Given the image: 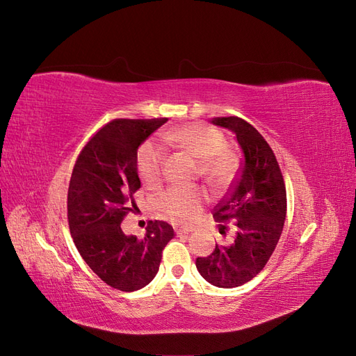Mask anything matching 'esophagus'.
I'll list each match as a JSON object with an SVG mask.
<instances>
[{
  "label": "esophagus",
  "mask_w": 356,
  "mask_h": 356,
  "mask_svg": "<svg viewBox=\"0 0 356 356\" xmlns=\"http://www.w3.org/2000/svg\"><path fill=\"white\" fill-rule=\"evenodd\" d=\"M195 230V225H190V224H184V222H177L175 224V232L178 234H182V233H190Z\"/></svg>",
  "instance_id": "1"
}]
</instances>
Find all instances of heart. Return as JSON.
I'll return each mask as SVG.
<instances>
[{"label":"heart","mask_w":356,"mask_h":356,"mask_svg":"<svg viewBox=\"0 0 356 356\" xmlns=\"http://www.w3.org/2000/svg\"><path fill=\"white\" fill-rule=\"evenodd\" d=\"M160 143L148 141L138 149L135 166L143 184L156 186L161 177L165 152L163 145L172 144L199 161L197 174L212 187H225L238 172V159L225 148L224 136L203 124H187L161 135ZM207 199L199 187H169L157 196V207L172 218H193Z\"/></svg>","instance_id":"heart-1"}]
</instances>
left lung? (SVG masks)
<instances>
[{
	"instance_id": "left-lung-1",
	"label": "left lung",
	"mask_w": 356,
	"mask_h": 356,
	"mask_svg": "<svg viewBox=\"0 0 356 356\" xmlns=\"http://www.w3.org/2000/svg\"><path fill=\"white\" fill-rule=\"evenodd\" d=\"M212 123L232 131L243 153L239 178L213 209L221 234L230 221L238 233L232 245H215L211 255L197 257L196 267L209 284L234 288L250 282L272 257L285 222L286 190L275 153L254 126L239 117H215Z\"/></svg>"
}]
</instances>
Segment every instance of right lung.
<instances>
[{"instance_id":"right-lung-1","label":"right lung","mask_w":356,"mask_h":356,"mask_svg":"<svg viewBox=\"0 0 356 356\" xmlns=\"http://www.w3.org/2000/svg\"><path fill=\"white\" fill-rule=\"evenodd\" d=\"M166 122L117 118L106 123L84 145L72 169L68 222L74 243L92 270L115 289L136 291L152 282L161 251L174 238L172 225L157 220L147 224L143 239L122 230L141 187L138 148Z\"/></svg>"}]
</instances>
